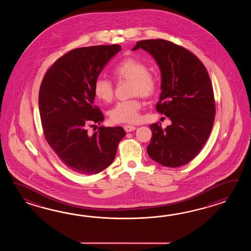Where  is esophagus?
I'll return each instance as SVG.
<instances>
[{
  "instance_id": "obj_1",
  "label": "esophagus",
  "mask_w": 251,
  "mask_h": 251,
  "mask_svg": "<svg viewBox=\"0 0 251 251\" xmlns=\"http://www.w3.org/2000/svg\"><path fill=\"white\" fill-rule=\"evenodd\" d=\"M124 129H125V131H126V133H129V132H133V131H134V130L136 129V127L133 126L126 125V126H124Z\"/></svg>"
}]
</instances>
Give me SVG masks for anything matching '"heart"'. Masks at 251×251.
I'll list each match as a JSON object with an SVG mask.
<instances>
[{
  "label": "heart",
  "instance_id": "heart-1",
  "mask_svg": "<svg viewBox=\"0 0 251 251\" xmlns=\"http://www.w3.org/2000/svg\"><path fill=\"white\" fill-rule=\"evenodd\" d=\"M114 77L118 80H131V94L133 96H152L157 89V80L148 72L146 64L137 59H124L113 70ZM94 94L104 102H110L114 98V86L110 80L99 77L94 82ZM142 103L138 99L119 101L109 111L113 123L133 124L140 119Z\"/></svg>",
  "mask_w": 251,
  "mask_h": 251
}]
</instances>
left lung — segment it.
<instances>
[{"mask_svg":"<svg viewBox=\"0 0 251 251\" xmlns=\"http://www.w3.org/2000/svg\"><path fill=\"white\" fill-rule=\"evenodd\" d=\"M139 48L160 68L161 92L156 109L171 121L165 129L151 125L147 152L161 165H185L199 153L213 128L215 105L208 73L194 53L170 41L141 40L132 51Z\"/></svg>","mask_w":251,"mask_h":251,"instance_id":"1","label":"left lung"}]
</instances>
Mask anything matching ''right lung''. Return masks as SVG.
Instances as JSON below:
<instances>
[{
    "instance_id": "1",
    "label": "right lung",
    "mask_w": 251,
    "mask_h": 251,
    "mask_svg": "<svg viewBox=\"0 0 251 251\" xmlns=\"http://www.w3.org/2000/svg\"><path fill=\"white\" fill-rule=\"evenodd\" d=\"M120 50L119 45L74 49L50 67L40 86L38 105L45 137L59 159L77 173L104 171L126 135L121 126L88 132V126L104 120L94 106V82Z\"/></svg>"
}]
</instances>
